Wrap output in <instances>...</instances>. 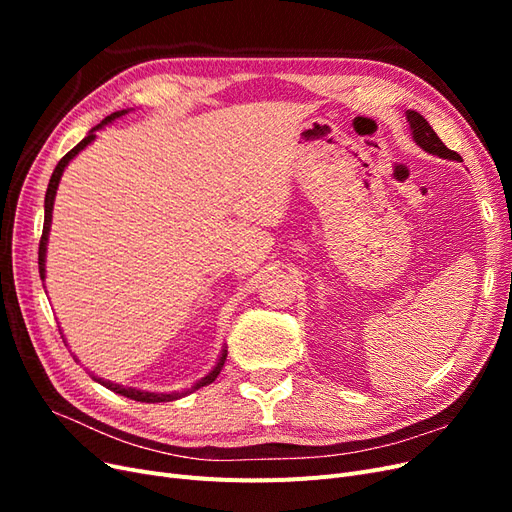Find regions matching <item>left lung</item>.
<instances>
[{
	"label": "left lung",
	"instance_id": "8db88e82",
	"mask_svg": "<svg viewBox=\"0 0 512 512\" xmlns=\"http://www.w3.org/2000/svg\"><path fill=\"white\" fill-rule=\"evenodd\" d=\"M406 115H408L410 130H412V136H414V141H416L418 147H423L427 153H433V156L444 158V160H461V156H459L457 151L448 149V147L440 141L438 134L433 132V128L429 126L427 119H425L421 113L408 111Z\"/></svg>",
	"mask_w": 512,
	"mask_h": 512
}]
</instances>
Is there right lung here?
Segmentation results:
<instances>
[{"mask_svg":"<svg viewBox=\"0 0 512 512\" xmlns=\"http://www.w3.org/2000/svg\"><path fill=\"white\" fill-rule=\"evenodd\" d=\"M128 111H117V113H113V115H108L100 126H96L94 130H91L83 141L76 145L74 149H70L64 158L59 160V164L55 166V170H53V175H51V181H49V188H46V196H44V226H42V237H40V247H38V269H40V277L44 280V256H46V241H49V230H51V218H53V200H55V194H57V185H59V179H61V175H64V168L68 166V162L76 156V153H79L81 149H85L91 141H94L96 138V130H100L104 123H111L113 119H117V117H121V115H126ZM224 361H226V350L222 352V356H220V361H218V365H215L209 374L205 376V378H200L194 386H192V391H196V389H200V386H207V384H211L215 378L220 376V371H222V367H224ZM98 382L100 384H104L106 389H111V391H115V393H119V395H123V397H128V399H134V401H145V404H158V401H173V399H179V397H183L185 393H147V391H138V389H132V386H121V384H113V382H106V380H102V378H98Z\"/></svg>","mask_w":512,"mask_h":512,"instance_id":"obj_1","label":"right lung"}]
</instances>
